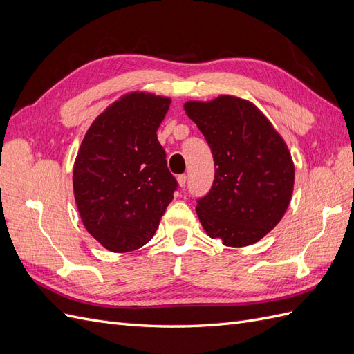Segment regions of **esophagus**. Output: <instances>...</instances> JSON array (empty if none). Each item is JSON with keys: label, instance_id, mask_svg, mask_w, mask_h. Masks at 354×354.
<instances>
[{"label": "esophagus", "instance_id": "esophagus-1", "mask_svg": "<svg viewBox=\"0 0 354 354\" xmlns=\"http://www.w3.org/2000/svg\"><path fill=\"white\" fill-rule=\"evenodd\" d=\"M177 181H178L180 187H186V183H187V176H185V174L178 176V177H177Z\"/></svg>", "mask_w": 354, "mask_h": 354}]
</instances>
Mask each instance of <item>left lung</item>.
Here are the masks:
<instances>
[{"label":"left lung","instance_id":"8db88e82","mask_svg":"<svg viewBox=\"0 0 354 354\" xmlns=\"http://www.w3.org/2000/svg\"><path fill=\"white\" fill-rule=\"evenodd\" d=\"M211 147L212 186L196 199V214L212 239L246 246L266 236L291 201L295 169L283 138L248 100L220 95L185 103Z\"/></svg>","mask_w":354,"mask_h":354}]
</instances>
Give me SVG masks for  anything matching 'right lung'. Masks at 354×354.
Returning <instances> with one entry per match:
<instances>
[{"mask_svg": "<svg viewBox=\"0 0 354 354\" xmlns=\"http://www.w3.org/2000/svg\"><path fill=\"white\" fill-rule=\"evenodd\" d=\"M171 100L130 93L88 128L73 165V194L91 236L112 252L153 238L178 187L156 131Z\"/></svg>", "mask_w": 354, "mask_h": 354, "instance_id": "1", "label": "right lung"}]
</instances>
